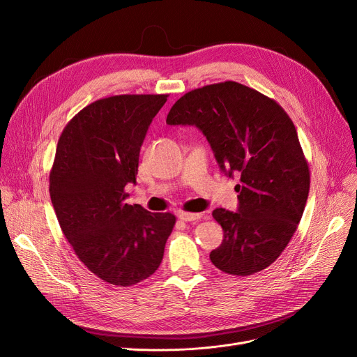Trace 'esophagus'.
<instances>
[{"label":"esophagus","instance_id":"obj_1","mask_svg":"<svg viewBox=\"0 0 357 357\" xmlns=\"http://www.w3.org/2000/svg\"><path fill=\"white\" fill-rule=\"evenodd\" d=\"M201 217H202V214H199V213H183V211L178 213V218L182 221H197Z\"/></svg>","mask_w":357,"mask_h":357}]
</instances>
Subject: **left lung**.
Segmentation results:
<instances>
[{
    "mask_svg": "<svg viewBox=\"0 0 357 357\" xmlns=\"http://www.w3.org/2000/svg\"><path fill=\"white\" fill-rule=\"evenodd\" d=\"M166 123L197 127L221 172L240 175L237 211H213L224 231L210 253L213 265L237 276L266 269L288 246L310 191L308 165L287 112L264 93L227 81L185 93Z\"/></svg>",
    "mask_w": 357,
    "mask_h": 357,
    "instance_id": "8db88e82",
    "label": "left lung"
}]
</instances>
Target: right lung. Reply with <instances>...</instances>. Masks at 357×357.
<instances>
[{"mask_svg":"<svg viewBox=\"0 0 357 357\" xmlns=\"http://www.w3.org/2000/svg\"><path fill=\"white\" fill-rule=\"evenodd\" d=\"M167 96H116L81 109L56 147L50 198L61 229L82 264L111 285L153 275L175 226L171 213L126 204L140 147Z\"/></svg>","mask_w":357,"mask_h":357,"instance_id":"right-lung-1","label":"right lung"}]
</instances>
